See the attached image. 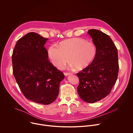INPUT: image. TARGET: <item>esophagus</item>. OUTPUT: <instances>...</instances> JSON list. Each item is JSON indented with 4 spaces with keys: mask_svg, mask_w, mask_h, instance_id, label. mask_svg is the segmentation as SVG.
<instances>
[{
    "mask_svg": "<svg viewBox=\"0 0 133 133\" xmlns=\"http://www.w3.org/2000/svg\"><path fill=\"white\" fill-rule=\"evenodd\" d=\"M70 74H70V73H69V72H65V73H64V75H65V76H67L70 75Z\"/></svg>",
    "mask_w": 133,
    "mask_h": 133,
    "instance_id": "1",
    "label": "esophagus"
}]
</instances>
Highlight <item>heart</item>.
<instances>
[{"label":"heart","mask_w":133,"mask_h":133,"mask_svg":"<svg viewBox=\"0 0 133 133\" xmlns=\"http://www.w3.org/2000/svg\"><path fill=\"white\" fill-rule=\"evenodd\" d=\"M96 54V47L91 42L80 38H73L61 42L58 46L52 45L48 55L52 63L58 69H62L68 62L71 68L81 70L88 67ZM69 59H68V58Z\"/></svg>","instance_id":"b5f03b06"}]
</instances>
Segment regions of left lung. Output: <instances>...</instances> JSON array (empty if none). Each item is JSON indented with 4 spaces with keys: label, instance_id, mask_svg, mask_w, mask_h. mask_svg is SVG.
<instances>
[{
    "label": "left lung",
    "instance_id": "obj_1",
    "mask_svg": "<svg viewBox=\"0 0 133 133\" xmlns=\"http://www.w3.org/2000/svg\"><path fill=\"white\" fill-rule=\"evenodd\" d=\"M87 32L96 45V54L91 63L77 73L79 79L77 91L82 100L94 103L106 97L117 81L118 51L107 34L96 29Z\"/></svg>",
    "mask_w": 133,
    "mask_h": 133
}]
</instances>
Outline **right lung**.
<instances>
[{"mask_svg": "<svg viewBox=\"0 0 133 133\" xmlns=\"http://www.w3.org/2000/svg\"><path fill=\"white\" fill-rule=\"evenodd\" d=\"M47 40L37 33H28L18 41L12 55L13 74L24 96L43 105L56 100L65 77L48 59L44 47Z\"/></svg>", "mask_w": 133, "mask_h": 133, "instance_id": "1", "label": "right lung"}]
</instances>
